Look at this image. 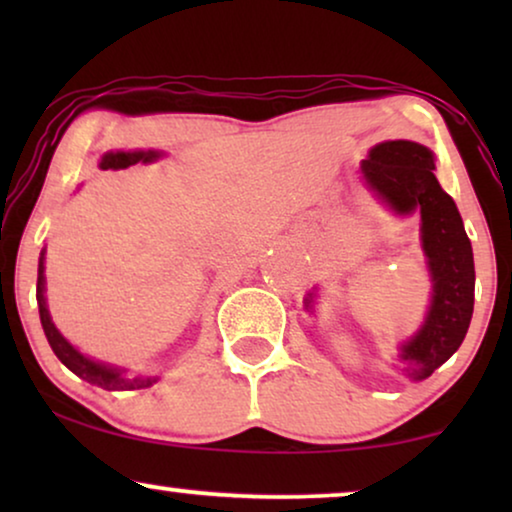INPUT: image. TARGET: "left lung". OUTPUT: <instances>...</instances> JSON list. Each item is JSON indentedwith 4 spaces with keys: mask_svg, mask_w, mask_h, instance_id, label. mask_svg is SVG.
I'll list each match as a JSON object with an SVG mask.
<instances>
[{
    "mask_svg": "<svg viewBox=\"0 0 512 512\" xmlns=\"http://www.w3.org/2000/svg\"><path fill=\"white\" fill-rule=\"evenodd\" d=\"M433 153L408 139L382 142L361 160L366 186L398 216H422V249L431 275V305L419 331L403 342L401 370L426 380L466 338L473 317L475 265L464 221L454 200L440 188ZM314 293L305 298L312 312Z\"/></svg>",
    "mask_w": 512,
    "mask_h": 512,
    "instance_id": "1",
    "label": "left lung"
}]
</instances>
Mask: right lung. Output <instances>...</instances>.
I'll list each match as a JSON object with an SVG mask.
<instances>
[{"instance_id":"right-lung-1","label":"right lung","mask_w":512,"mask_h":512,"mask_svg":"<svg viewBox=\"0 0 512 512\" xmlns=\"http://www.w3.org/2000/svg\"><path fill=\"white\" fill-rule=\"evenodd\" d=\"M163 156L160 151H116V153H104L100 160L102 170H125V167L135 165V163H153V160ZM44 254L41 251L39 256V277H37V303H39V317H41V326H44L46 340L55 356L65 363V366L72 370L74 375H79L81 380H86L95 387H102L107 391H130V389H144L151 387L153 382H158V377H149V375H125V370L107 366V363L93 361L88 356H83L79 349L69 345V342L62 338V333L55 328L51 314H48L46 307V277H44Z\"/></svg>"}]
</instances>
